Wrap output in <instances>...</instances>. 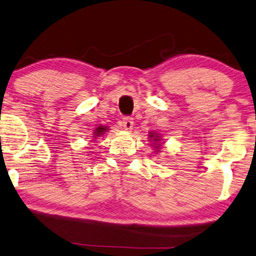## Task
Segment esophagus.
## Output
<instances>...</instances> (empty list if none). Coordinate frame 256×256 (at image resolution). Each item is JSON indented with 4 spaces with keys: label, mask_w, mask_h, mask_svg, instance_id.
I'll return each mask as SVG.
<instances>
[{
    "label": "esophagus",
    "mask_w": 256,
    "mask_h": 256,
    "mask_svg": "<svg viewBox=\"0 0 256 256\" xmlns=\"http://www.w3.org/2000/svg\"><path fill=\"white\" fill-rule=\"evenodd\" d=\"M122 126H124L126 130H132V127H134V121H132V118L124 116L122 118Z\"/></svg>",
    "instance_id": "obj_1"
}]
</instances>
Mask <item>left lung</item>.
<instances>
[{"mask_svg":"<svg viewBox=\"0 0 256 256\" xmlns=\"http://www.w3.org/2000/svg\"><path fill=\"white\" fill-rule=\"evenodd\" d=\"M149 138H150V142H152V146H155V150L157 152H160V146H162L160 144V136L158 134H156V132H149Z\"/></svg>","mask_w":256,"mask_h":256,"instance_id":"1","label":"left lung"}]
</instances>
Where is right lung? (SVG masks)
Here are the masks:
<instances>
[{
	"label": "right lung",
	"instance_id": "1",
	"mask_svg": "<svg viewBox=\"0 0 256 256\" xmlns=\"http://www.w3.org/2000/svg\"><path fill=\"white\" fill-rule=\"evenodd\" d=\"M107 130H108V127H104V126L100 124L99 127L96 128V130L93 132V138H94L93 140L100 138V136H104L107 132Z\"/></svg>",
	"mask_w": 256,
	"mask_h": 256
}]
</instances>
